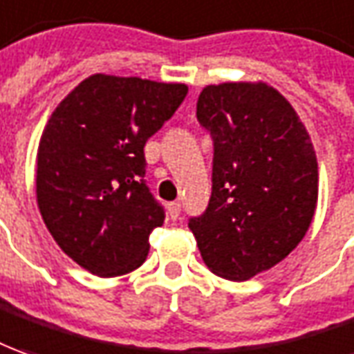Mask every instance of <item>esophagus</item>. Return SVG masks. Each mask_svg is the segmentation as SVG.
<instances>
[{
    "instance_id": "1",
    "label": "esophagus",
    "mask_w": 354,
    "mask_h": 354,
    "mask_svg": "<svg viewBox=\"0 0 354 354\" xmlns=\"http://www.w3.org/2000/svg\"><path fill=\"white\" fill-rule=\"evenodd\" d=\"M167 212H169L171 219H177L181 216V204H179V202H171V204L167 206Z\"/></svg>"
}]
</instances>
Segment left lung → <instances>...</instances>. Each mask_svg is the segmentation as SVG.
<instances>
[{"mask_svg": "<svg viewBox=\"0 0 354 354\" xmlns=\"http://www.w3.org/2000/svg\"><path fill=\"white\" fill-rule=\"evenodd\" d=\"M196 117L214 136L208 209L189 221L204 264L247 281L293 252L318 204V160L306 127L264 80L208 84Z\"/></svg>", "mask_w": 354, "mask_h": 354, "instance_id": "8db88e82", "label": "left lung"}]
</instances>
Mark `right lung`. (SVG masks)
Masks as SVG:
<instances>
[{
    "mask_svg": "<svg viewBox=\"0 0 354 354\" xmlns=\"http://www.w3.org/2000/svg\"><path fill=\"white\" fill-rule=\"evenodd\" d=\"M183 82L96 73L61 100L36 153V202L59 248L100 277L136 270L163 209L145 183V145L187 96Z\"/></svg>",
    "mask_w": 354,
    "mask_h": 354,
    "instance_id": "obj_1",
    "label": "right lung"
}]
</instances>
